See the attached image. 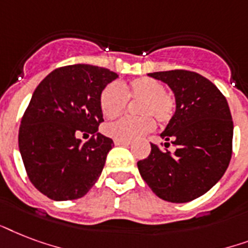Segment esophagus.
<instances>
[{"label":"esophagus","mask_w":248,"mask_h":248,"mask_svg":"<svg viewBox=\"0 0 248 248\" xmlns=\"http://www.w3.org/2000/svg\"><path fill=\"white\" fill-rule=\"evenodd\" d=\"M115 145H119V146H129L130 142L128 141H115Z\"/></svg>","instance_id":"1"}]
</instances>
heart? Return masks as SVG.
<instances>
[{
	"mask_svg": "<svg viewBox=\"0 0 248 248\" xmlns=\"http://www.w3.org/2000/svg\"><path fill=\"white\" fill-rule=\"evenodd\" d=\"M129 98L140 101L137 111L142 115L126 116L105 125L103 130L106 136L115 141H133L154 129L155 120L153 118L166 125L176 114V98L166 92L162 82L147 76L133 78L125 89L119 82H110L101 92L99 107L106 118L114 119L125 110Z\"/></svg>",
	"mask_w": 248,
	"mask_h": 248,
	"instance_id": "heart-1",
	"label": "heart"
}]
</instances>
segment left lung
I'll return each mask as SVG.
<instances>
[{"label": "left lung", "mask_w": 248, "mask_h": 248, "mask_svg": "<svg viewBox=\"0 0 248 248\" xmlns=\"http://www.w3.org/2000/svg\"><path fill=\"white\" fill-rule=\"evenodd\" d=\"M149 76L168 84L176 97V114L162 136L173 154L151 143L137 163L146 184L159 198L185 203L206 194L225 173L233 153V120L224 94L202 75L186 70Z\"/></svg>", "instance_id": "8db88e82"}]
</instances>
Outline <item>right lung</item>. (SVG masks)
<instances>
[{
  "mask_svg": "<svg viewBox=\"0 0 248 248\" xmlns=\"http://www.w3.org/2000/svg\"><path fill=\"white\" fill-rule=\"evenodd\" d=\"M118 75L103 67H59L42 80L24 111L19 150L27 176L53 201L84 197L102 172L112 140L97 133L103 122L99 95ZM78 131L95 134L85 144Z\"/></svg>",
  "mask_w": 248,
  "mask_h": 248,
  "instance_id": "1",
  "label": "right lung"
}]
</instances>
